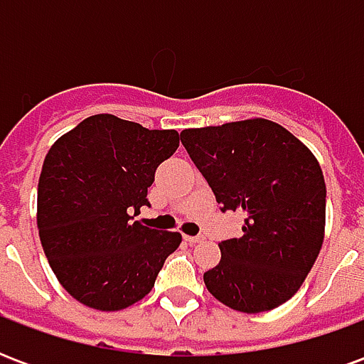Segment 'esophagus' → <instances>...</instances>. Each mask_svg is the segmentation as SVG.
I'll return each instance as SVG.
<instances>
[{
  "label": "esophagus",
  "mask_w": 364,
  "mask_h": 364,
  "mask_svg": "<svg viewBox=\"0 0 364 364\" xmlns=\"http://www.w3.org/2000/svg\"><path fill=\"white\" fill-rule=\"evenodd\" d=\"M205 237L203 236H185V242H189V244H198V242H203Z\"/></svg>",
  "instance_id": "1"
}]
</instances>
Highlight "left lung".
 Instances as JSON below:
<instances>
[{
  "label": "left lung",
  "mask_w": 364,
  "mask_h": 364,
  "mask_svg": "<svg viewBox=\"0 0 364 364\" xmlns=\"http://www.w3.org/2000/svg\"><path fill=\"white\" fill-rule=\"evenodd\" d=\"M181 142L222 210L244 213V236L218 244L208 292L244 314L284 304L316 263L326 232V181L296 136L267 119L187 128Z\"/></svg>",
  "instance_id": "left-lung-1"
}]
</instances>
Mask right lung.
I'll list each match as a JSON object with an SVG mask.
<instances>
[{
  "label": "right lung",
  "mask_w": 364,
  "mask_h": 364,
  "mask_svg": "<svg viewBox=\"0 0 364 364\" xmlns=\"http://www.w3.org/2000/svg\"><path fill=\"white\" fill-rule=\"evenodd\" d=\"M179 148L177 130H148L93 114L60 136L38 179L36 226L52 271L72 296L101 312L142 300L179 232L132 222L148 203L161 161Z\"/></svg>",
  "instance_id": "add662e5"
}]
</instances>
